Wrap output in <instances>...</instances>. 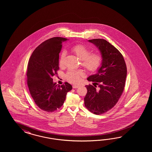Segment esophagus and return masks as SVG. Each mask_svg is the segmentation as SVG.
<instances>
[{
  "label": "esophagus",
  "mask_w": 152,
  "mask_h": 152,
  "mask_svg": "<svg viewBox=\"0 0 152 152\" xmlns=\"http://www.w3.org/2000/svg\"><path fill=\"white\" fill-rule=\"evenodd\" d=\"M80 86L79 85H74L73 86H72V88H78Z\"/></svg>",
  "instance_id": "obj_1"
}]
</instances>
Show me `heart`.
Here are the masks:
<instances>
[{"label": "heart", "mask_w": 152, "mask_h": 152, "mask_svg": "<svg viewBox=\"0 0 152 152\" xmlns=\"http://www.w3.org/2000/svg\"><path fill=\"white\" fill-rule=\"evenodd\" d=\"M71 51L80 60L81 65L84 69L88 72H94L99 68L102 62V56L99 53L93 52L90 53V50L82 44H77L72 46ZM65 52H63L61 56L60 64H62ZM82 76L81 72L77 71L69 70L66 74V78L72 83H78Z\"/></svg>", "instance_id": "1"}]
</instances>
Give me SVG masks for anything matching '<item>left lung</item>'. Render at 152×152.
I'll return each instance as SVG.
<instances>
[{
  "label": "left lung",
  "instance_id": "left-lung-1",
  "mask_svg": "<svg viewBox=\"0 0 152 152\" xmlns=\"http://www.w3.org/2000/svg\"><path fill=\"white\" fill-rule=\"evenodd\" d=\"M88 41L99 49L102 60L96 74L87 78L94 82V86H85L88 92L84 97L85 106L92 113L100 115L110 110L118 102L124 91L127 69L123 56L109 42L104 39Z\"/></svg>",
  "mask_w": 152,
  "mask_h": 152
}]
</instances>
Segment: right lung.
<instances>
[{"mask_svg":"<svg viewBox=\"0 0 152 152\" xmlns=\"http://www.w3.org/2000/svg\"><path fill=\"white\" fill-rule=\"evenodd\" d=\"M67 38L56 37L45 42L33 52L28 64L27 85L36 104L42 110L53 112L64 103L72 86L53 83L52 77L59 69V53Z\"/></svg>","mask_w":152,"mask_h":152,"instance_id":"right-lung-1","label":"right lung"}]
</instances>
